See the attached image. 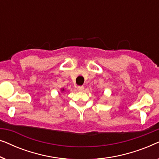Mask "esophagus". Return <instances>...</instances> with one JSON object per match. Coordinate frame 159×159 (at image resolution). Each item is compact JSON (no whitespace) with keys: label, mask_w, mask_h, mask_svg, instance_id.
Masks as SVG:
<instances>
[{"label":"esophagus","mask_w":159,"mask_h":159,"mask_svg":"<svg viewBox=\"0 0 159 159\" xmlns=\"http://www.w3.org/2000/svg\"><path fill=\"white\" fill-rule=\"evenodd\" d=\"M77 90L79 91H82L84 90V87L83 86H78L77 87Z\"/></svg>","instance_id":"34e87169"}]
</instances>
